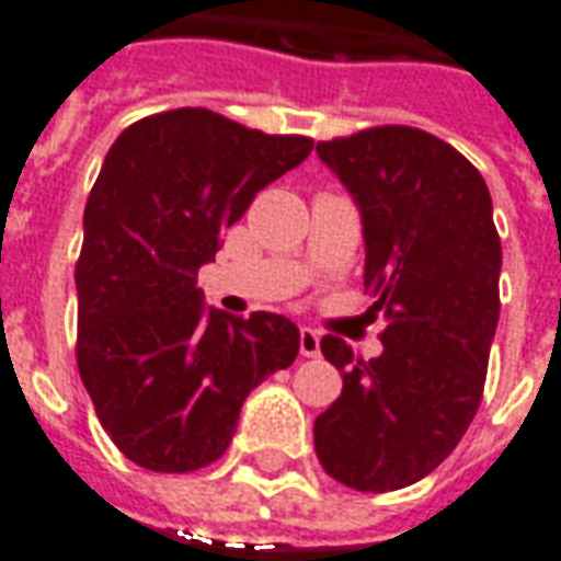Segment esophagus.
I'll return each mask as SVG.
<instances>
[{"label":"esophagus","mask_w":561,"mask_h":561,"mask_svg":"<svg viewBox=\"0 0 561 561\" xmlns=\"http://www.w3.org/2000/svg\"><path fill=\"white\" fill-rule=\"evenodd\" d=\"M300 354L304 357H318L321 354V333L312 328H300Z\"/></svg>","instance_id":"esophagus-1"}]
</instances>
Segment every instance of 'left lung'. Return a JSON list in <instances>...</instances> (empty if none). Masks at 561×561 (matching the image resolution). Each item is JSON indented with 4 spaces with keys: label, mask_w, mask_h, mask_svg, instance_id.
<instances>
[{
    "label": "left lung",
    "mask_w": 561,
    "mask_h": 561,
    "mask_svg": "<svg viewBox=\"0 0 561 561\" xmlns=\"http://www.w3.org/2000/svg\"><path fill=\"white\" fill-rule=\"evenodd\" d=\"M316 152L360 209L364 285L388 318L373 360L321 340L342 393L316 417V454L352 490H402L459 445L481 405L502 270L493 201L478 168L421 128H366Z\"/></svg>",
    "instance_id": "1"
}]
</instances>
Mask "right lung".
Returning <instances> with one entry per match:
<instances>
[{
  "label": "right lung",
  "mask_w": 561,
  "mask_h": 561,
  "mask_svg": "<svg viewBox=\"0 0 561 561\" xmlns=\"http://www.w3.org/2000/svg\"><path fill=\"white\" fill-rule=\"evenodd\" d=\"M312 152L204 107L128 126L104 156L83 209L78 369L104 433L149 471L219 459L245 397L294 364L291 318L204 306L197 270L252 197Z\"/></svg>",
  "instance_id": "1"
}]
</instances>
